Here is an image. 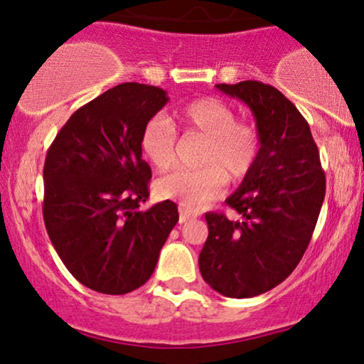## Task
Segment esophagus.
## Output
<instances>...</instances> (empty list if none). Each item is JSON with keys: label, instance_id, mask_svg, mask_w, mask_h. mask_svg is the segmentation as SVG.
<instances>
[{"label": "esophagus", "instance_id": "obj_1", "mask_svg": "<svg viewBox=\"0 0 364 364\" xmlns=\"http://www.w3.org/2000/svg\"><path fill=\"white\" fill-rule=\"evenodd\" d=\"M178 212H181V223H186L187 220H192V218H197L200 213L196 210H191V208L181 205L178 207Z\"/></svg>", "mask_w": 364, "mask_h": 364}]
</instances>
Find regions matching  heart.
Masks as SVG:
<instances>
[{
    "label": "heart",
    "mask_w": 364,
    "mask_h": 364,
    "mask_svg": "<svg viewBox=\"0 0 364 364\" xmlns=\"http://www.w3.org/2000/svg\"><path fill=\"white\" fill-rule=\"evenodd\" d=\"M198 132L207 137L200 168L178 167L161 177L156 191L161 197L177 200L181 205L197 210L220 196L225 173L240 178L250 171L258 154V132L252 124L237 121L230 106L213 97H200L173 109L172 117L149 119L141 134V151L154 167L162 171L173 161L176 129Z\"/></svg>",
    "instance_id": "heart-1"
}]
</instances>
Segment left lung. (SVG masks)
<instances>
[{
  "instance_id": "1",
  "label": "left lung",
  "mask_w": 364,
  "mask_h": 364,
  "mask_svg": "<svg viewBox=\"0 0 364 364\" xmlns=\"http://www.w3.org/2000/svg\"><path fill=\"white\" fill-rule=\"evenodd\" d=\"M215 87L250 107L260 149L225 200L240 220L205 213L198 268L223 296L252 298L280 285L300 263L325 200V173L310 126L278 89L258 81Z\"/></svg>"
}]
</instances>
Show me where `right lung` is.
Masks as SVG:
<instances>
[{"label":"right lung","instance_id":"right-lung-1","mask_svg":"<svg viewBox=\"0 0 364 364\" xmlns=\"http://www.w3.org/2000/svg\"><path fill=\"white\" fill-rule=\"evenodd\" d=\"M168 102L161 87L124 82L77 109L44 162L43 215L71 275L106 295L142 287L178 220L171 200H147L151 167L141 134Z\"/></svg>","mask_w":364,"mask_h":364}]
</instances>
